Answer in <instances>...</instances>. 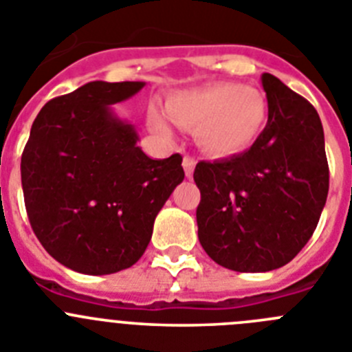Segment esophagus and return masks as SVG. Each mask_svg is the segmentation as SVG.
Wrapping results in <instances>:
<instances>
[{
	"label": "esophagus",
	"instance_id": "1",
	"mask_svg": "<svg viewBox=\"0 0 352 352\" xmlns=\"http://www.w3.org/2000/svg\"><path fill=\"white\" fill-rule=\"evenodd\" d=\"M183 169H185L186 178H192V174H194L195 169V160L192 157H185L183 158Z\"/></svg>",
	"mask_w": 352,
	"mask_h": 352
}]
</instances>
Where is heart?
<instances>
[{"label":"heart","instance_id":"b5f03b06","mask_svg":"<svg viewBox=\"0 0 352 352\" xmlns=\"http://www.w3.org/2000/svg\"><path fill=\"white\" fill-rule=\"evenodd\" d=\"M268 98L261 89L239 82H214L174 93L167 100V113L151 105L148 121L164 138L173 135L174 121L195 132L204 153L229 158L245 153L259 141L268 125Z\"/></svg>","mask_w":352,"mask_h":352}]
</instances>
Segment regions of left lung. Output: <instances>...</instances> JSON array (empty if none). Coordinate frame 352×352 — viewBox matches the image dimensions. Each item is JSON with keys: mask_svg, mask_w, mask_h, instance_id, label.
I'll return each instance as SVG.
<instances>
[{"mask_svg": "<svg viewBox=\"0 0 352 352\" xmlns=\"http://www.w3.org/2000/svg\"><path fill=\"white\" fill-rule=\"evenodd\" d=\"M268 125L248 151L199 162L194 182L199 241L217 264L263 273L298 256L326 204L324 132L309 100L272 74L263 76Z\"/></svg>", "mask_w": 352, "mask_h": 352, "instance_id": "left-lung-1", "label": "left lung"}]
</instances>
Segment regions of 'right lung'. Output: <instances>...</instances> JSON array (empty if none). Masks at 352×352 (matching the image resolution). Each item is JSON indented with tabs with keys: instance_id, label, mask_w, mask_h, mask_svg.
<instances>
[{
	"instance_id": "1",
	"label": "right lung",
	"mask_w": 352,
	"mask_h": 352,
	"mask_svg": "<svg viewBox=\"0 0 352 352\" xmlns=\"http://www.w3.org/2000/svg\"><path fill=\"white\" fill-rule=\"evenodd\" d=\"M144 82L93 80L56 96L33 121L21 158L24 204L42 247L67 268L109 275L148 247L158 211L185 178L182 155L153 160L113 104Z\"/></svg>"
}]
</instances>
